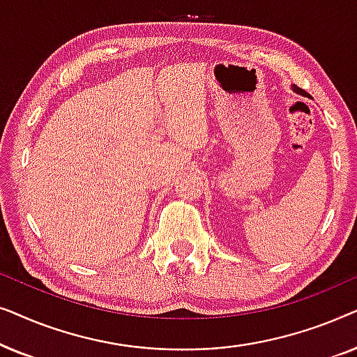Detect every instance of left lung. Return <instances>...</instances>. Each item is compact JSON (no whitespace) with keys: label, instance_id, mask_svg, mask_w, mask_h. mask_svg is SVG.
Masks as SVG:
<instances>
[{"label":"left lung","instance_id":"8db88e82","mask_svg":"<svg viewBox=\"0 0 357 357\" xmlns=\"http://www.w3.org/2000/svg\"><path fill=\"white\" fill-rule=\"evenodd\" d=\"M292 91H294L296 94H301V96H305V97H309V94H307V92H305L304 89H301V87H297L296 84L292 86Z\"/></svg>","mask_w":357,"mask_h":357}]
</instances>
